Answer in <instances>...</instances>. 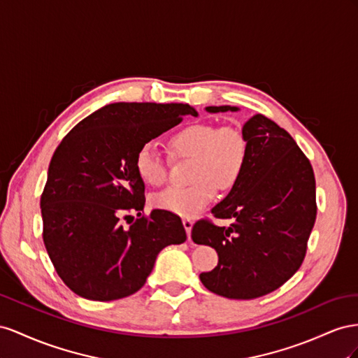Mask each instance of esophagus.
Wrapping results in <instances>:
<instances>
[{"label":"esophagus","mask_w":358,"mask_h":358,"mask_svg":"<svg viewBox=\"0 0 358 358\" xmlns=\"http://www.w3.org/2000/svg\"><path fill=\"white\" fill-rule=\"evenodd\" d=\"M182 224H185V229H186L189 240H190V231H192V227H193V220L189 219V217H185V219H182Z\"/></svg>","instance_id":"34e87169"}]
</instances>
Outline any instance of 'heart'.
I'll use <instances>...</instances> for the list:
<instances>
[{"label": "heart", "mask_w": 358, "mask_h": 358, "mask_svg": "<svg viewBox=\"0 0 358 358\" xmlns=\"http://www.w3.org/2000/svg\"><path fill=\"white\" fill-rule=\"evenodd\" d=\"M173 157L190 159L189 178L182 187H169L151 198L152 207L192 217L206 208L220 192L238 185L249 157L246 135L234 126L196 122L180 129L169 139ZM135 171L145 185L159 187L168 180L166 162L159 148L147 142L135 156Z\"/></svg>", "instance_id": "b5f03b06"}]
</instances>
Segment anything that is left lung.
Instances as JSON below:
<instances>
[{
    "label": "left lung",
    "instance_id": "obj_1",
    "mask_svg": "<svg viewBox=\"0 0 358 358\" xmlns=\"http://www.w3.org/2000/svg\"><path fill=\"white\" fill-rule=\"evenodd\" d=\"M243 134L249 142L246 169L211 210L216 219L234 223L227 228L199 219L192 240L219 255L217 267L199 274L203 287L227 299L252 300L280 288L300 268L318 208L310 162L287 130L257 114Z\"/></svg>",
    "mask_w": 358,
    "mask_h": 358
}]
</instances>
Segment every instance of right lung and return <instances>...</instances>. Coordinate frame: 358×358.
Returning <instances> with one entry per match:
<instances>
[{"mask_svg":"<svg viewBox=\"0 0 358 358\" xmlns=\"http://www.w3.org/2000/svg\"><path fill=\"white\" fill-rule=\"evenodd\" d=\"M187 114L198 115L182 103H110L59 142L40 198L43 241L61 280L80 297H129L144 287L163 248L186 241L177 214H144L135 156Z\"/></svg>","mask_w":358,"mask_h":358,"instance_id":"add662e5","label":"right lung"}]
</instances>
